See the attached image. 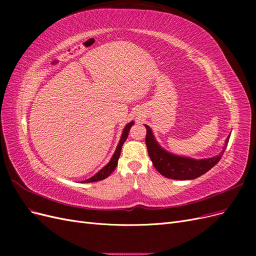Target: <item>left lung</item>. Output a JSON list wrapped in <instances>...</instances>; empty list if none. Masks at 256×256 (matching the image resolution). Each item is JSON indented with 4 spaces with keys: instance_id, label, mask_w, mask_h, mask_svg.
<instances>
[{
    "instance_id": "left-lung-1",
    "label": "left lung",
    "mask_w": 256,
    "mask_h": 256,
    "mask_svg": "<svg viewBox=\"0 0 256 256\" xmlns=\"http://www.w3.org/2000/svg\"><path fill=\"white\" fill-rule=\"evenodd\" d=\"M145 143L150 158L152 161V164L161 175H164L166 178H171V180H194V178H198L200 175L208 172L209 170L220 161L224 152H226L230 140L228 136L226 141V145H224L223 150L220 152V154H216V156L212 158L196 160L191 158L175 156L173 154L166 152L164 148H161L157 141L154 140L152 129L147 125H145Z\"/></svg>"
}]
</instances>
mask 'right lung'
Returning <instances> with one entry per match:
<instances>
[{
	"label": "right lung",
	"mask_w": 256,
	"mask_h": 256,
	"mask_svg": "<svg viewBox=\"0 0 256 256\" xmlns=\"http://www.w3.org/2000/svg\"><path fill=\"white\" fill-rule=\"evenodd\" d=\"M132 125H134V122H130L128 125H126L125 129H124L122 138H120V143H118V147H116V150H115L114 154L112 156L109 164H108L104 168L100 170V171L96 175L88 178V180H84V182H95L102 180H104V178H106L108 176H109L114 171L115 168L118 166V158H120V154L122 146L124 142L126 141L129 130H130V128H131V126H132Z\"/></svg>",
	"instance_id": "right-lung-1"
}]
</instances>
